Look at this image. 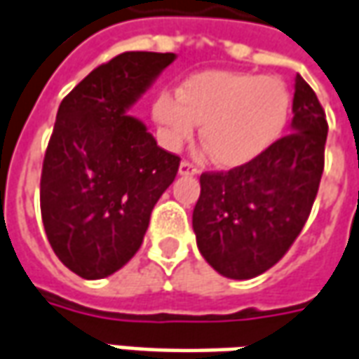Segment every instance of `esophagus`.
Masks as SVG:
<instances>
[{
    "mask_svg": "<svg viewBox=\"0 0 359 359\" xmlns=\"http://www.w3.org/2000/svg\"><path fill=\"white\" fill-rule=\"evenodd\" d=\"M177 172H180V175H197L199 174V170H197V168H195L191 162H182Z\"/></svg>",
    "mask_w": 359,
    "mask_h": 359,
    "instance_id": "1",
    "label": "esophagus"
}]
</instances>
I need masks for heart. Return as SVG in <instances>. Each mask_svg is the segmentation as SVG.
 <instances>
[{
  "mask_svg": "<svg viewBox=\"0 0 359 359\" xmlns=\"http://www.w3.org/2000/svg\"><path fill=\"white\" fill-rule=\"evenodd\" d=\"M291 95L283 81L250 72H199L182 83L180 93L164 91L152 115L170 148L201 138L222 168H241L258 160L283 135Z\"/></svg>",
  "mask_w": 359,
  "mask_h": 359,
  "instance_id": "obj_1",
  "label": "heart"
}]
</instances>
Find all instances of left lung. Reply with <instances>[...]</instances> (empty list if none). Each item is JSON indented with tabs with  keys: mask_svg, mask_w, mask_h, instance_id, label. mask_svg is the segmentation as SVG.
Listing matches in <instances>:
<instances>
[{
	"mask_svg": "<svg viewBox=\"0 0 359 359\" xmlns=\"http://www.w3.org/2000/svg\"><path fill=\"white\" fill-rule=\"evenodd\" d=\"M291 135L226 174L199 177L194 209L197 248L231 279H250L283 258L315 203L328 135L316 93L297 74Z\"/></svg>",
	"mask_w": 359,
	"mask_h": 359,
	"instance_id": "obj_1",
	"label": "left lung"
}]
</instances>
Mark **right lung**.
<instances>
[{"mask_svg":"<svg viewBox=\"0 0 359 359\" xmlns=\"http://www.w3.org/2000/svg\"><path fill=\"white\" fill-rule=\"evenodd\" d=\"M175 60L174 52H123L62 100L41 175V212L52 250L83 279L133 258L180 158L156 144L128 111Z\"/></svg>","mask_w":359,"mask_h":359,"instance_id":"1","label":"right lung"}]
</instances>
